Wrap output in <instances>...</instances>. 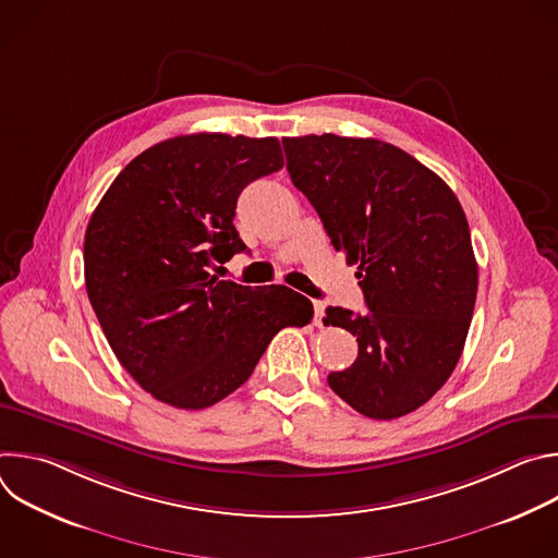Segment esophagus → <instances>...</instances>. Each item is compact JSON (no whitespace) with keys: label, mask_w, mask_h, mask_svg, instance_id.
<instances>
[{"label":"esophagus","mask_w":558,"mask_h":558,"mask_svg":"<svg viewBox=\"0 0 558 558\" xmlns=\"http://www.w3.org/2000/svg\"><path fill=\"white\" fill-rule=\"evenodd\" d=\"M313 311H315V317H313V325L315 327H323V317H325V304L323 302H313Z\"/></svg>","instance_id":"1"}]
</instances>
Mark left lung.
<instances>
[{"mask_svg":"<svg viewBox=\"0 0 558 558\" xmlns=\"http://www.w3.org/2000/svg\"><path fill=\"white\" fill-rule=\"evenodd\" d=\"M293 185L331 245L357 265L368 311L329 306L325 325L357 338V360L329 386L371 420L413 413L446 384L470 329L476 260L452 190L377 138H282Z\"/></svg>","mask_w":558,"mask_h":558,"instance_id":"obj_1","label":"left lung"}]
</instances>
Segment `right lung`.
<instances>
[{
	"label": "right lung",
	"mask_w": 558,
	"mask_h": 558,
	"mask_svg": "<svg viewBox=\"0 0 558 558\" xmlns=\"http://www.w3.org/2000/svg\"><path fill=\"white\" fill-rule=\"evenodd\" d=\"M284 166L276 136H174L141 151L97 205L84 243L86 289L123 368L158 402L207 409L243 386L274 336L313 304L284 284L209 274L245 252L235 203Z\"/></svg>",
	"instance_id": "right-lung-1"
}]
</instances>
